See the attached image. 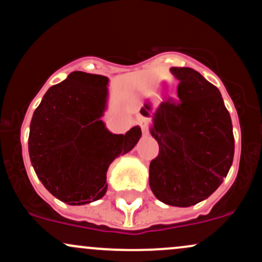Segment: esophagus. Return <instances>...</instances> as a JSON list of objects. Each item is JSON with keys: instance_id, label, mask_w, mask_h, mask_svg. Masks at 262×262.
<instances>
[{"instance_id": "obj_1", "label": "esophagus", "mask_w": 262, "mask_h": 262, "mask_svg": "<svg viewBox=\"0 0 262 262\" xmlns=\"http://www.w3.org/2000/svg\"><path fill=\"white\" fill-rule=\"evenodd\" d=\"M142 133L144 137L149 136V128L146 125H142Z\"/></svg>"}]
</instances>
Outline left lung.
I'll list each match as a JSON object with an SVG mask.
<instances>
[{
	"instance_id": "8db88e82",
	"label": "left lung",
	"mask_w": 262,
	"mask_h": 262,
	"mask_svg": "<svg viewBox=\"0 0 262 262\" xmlns=\"http://www.w3.org/2000/svg\"><path fill=\"white\" fill-rule=\"evenodd\" d=\"M178 98L162 103L151 136L159 153L149 165L155 196L171 206L195 205L216 190L234 159L231 118L220 91L199 72L173 67Z\"/></svg>"
}]
</instances>
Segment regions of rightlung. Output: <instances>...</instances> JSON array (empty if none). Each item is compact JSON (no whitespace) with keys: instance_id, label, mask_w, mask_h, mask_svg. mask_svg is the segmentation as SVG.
Returning a JSON list of instances; mask_svg holds the SVG:
<instances>
[{"instance_id":"obj_1","label":"right lung","mask_w":262,"mask_h":262,"mask_svg":"<svg viewBox=\"0 0 262 262\" xmlns=\"http://www.w3.org/2000/svg\"><path fill=\"white\" fill-rule=\"evenodd\" d=\"M107 84L104 76L72 72L48 89L31 120L28 153L34 171L45 188L68 205L100 199L108 188V166L142 137L139 126L124 136L105 128L100 117Z\"/></svg>"}]
</instances>
